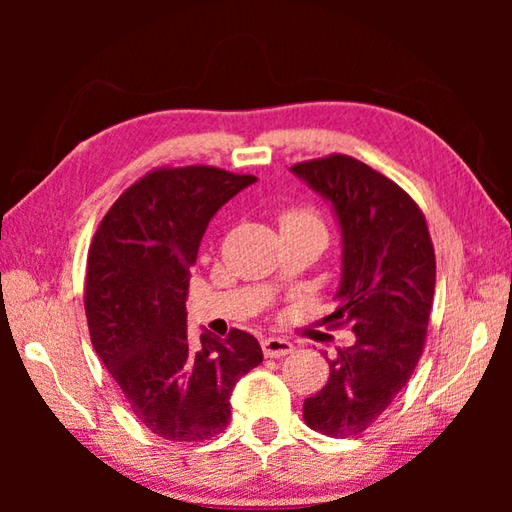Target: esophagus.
Returning a JSON list of instances; mask_svg holds the SVG:
<instances>
[{"label":"esophagus","mask_w":512,"mask_h":512,"mask_svg":"<svg viewBox=\"0 0 512 512\" xmlns=\"http://www.w3.org/2000/svg\"><path fill=\"white\" fill-rule=\"evenodd\" d=\"M262 350L266 357H284V354L293 352V343L287 339H277V336H266L262 341Z\"/></svg>","instance_id":"esophagus-1"}]
</instances>
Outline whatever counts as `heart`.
Returning <instances> with one entry per match:
<instances>
[{
  "mask_svg": "<svg viewBox=\"0 0 512 512\" xmlns=\"http://www.w3.org/2000/svg\"><path fill=\"white\" fill-rule=\"evenodd\" d=\"M296 225H320L323 228V223H320L318 216L307 210V207H289V210H284L280 214V228H296Z\"/></svg>",
  "mask_w": 512,
  "mask_h": 512,
  "instance_id": "heart-1",
  "label": "heart"
}]
</instances>
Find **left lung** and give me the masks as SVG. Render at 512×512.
Wrapping results in <instances>:
<instances>
[{"label":"left lung","instance_id":"obj_1","mask_svg":"<svg viewBox=\"0 0 512 512\" xmlns=\"http://www.w3.org/2000/svg\"><path fill=\"white\" fill-rule=\"evenodd\" d=\"M332 203L343 237V273L329 327H352L357 343L329 359V379L302 406L311 429L359 436L409 384L427 341L436 255L418 203L350 155L293 164Z\"/></svg>","mask_w":512,"mask_h":512}]
</instances>
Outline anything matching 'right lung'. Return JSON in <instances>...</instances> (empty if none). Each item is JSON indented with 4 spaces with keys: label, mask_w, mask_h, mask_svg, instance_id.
Here are the masks:
<instances>
[{
    "label": "right lung",
    "mask_w": 512,
    "mask_h": 512,
    "mask_svg": "<svg viewBox=\"0 0 512 512\" xmlns=\"http://www.w3.org/2000/svg\"><path fill=\"white\" fill-rule=\"evenodd\" d=\"M216 167H160L121 194L94 232L85 316L103 366L146 429L203 443L230 422V393L264 359L253 334H187L189 268L219 207L253 185Z\"/></svg>",
    "instance_id": "obj_1"
}]
</instances>
